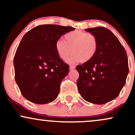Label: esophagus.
<instances>
[{"label":"esophagus","mask_w":135,"mask_h":135,"mask_svg":"<svg viewBox=\"0 0 135 135\" xmlns=\"http://www.w3.org/2000/svg\"><path fill=\"white\" fill-rule=\"evenodd\" d=\"M75 66H74V65H70V70L75 69Z\"/></svg>","instance_id":"34e87169"}]
</instances>
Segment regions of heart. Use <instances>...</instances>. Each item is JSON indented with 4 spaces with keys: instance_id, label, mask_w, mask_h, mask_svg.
Masks as SVG:
<instances>
[{
    "instance_id": "obj_1",
    "label": "heart",
    "mask_w": 135,
    "mask_h": 135,
    "mask_svg": "<svg viewBox=\"0 0 135 135\" xmlns=\"http://www.w3.org/2000/svg\"><path fill=\"white\" fill-rule=\"evenodd\" d=\"M98 49V41L95 35L81 30L66 33L63 40H58L55 49L59 58L66 60L74 53L68 62L73 63L80 61L88 62L93 58Z\"/></svg>"
}]
</instances>
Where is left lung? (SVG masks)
<instances>
[{
    "label": "left lung",
    "instance_id": "left-lung-1",
    "mask_svg": "<svg viewBox=\"0 0 135 135\" xmlns=\"http://www.w3.org/2000/svg\"><path fill=\"white\" fill-rule=\"evenodd\" d=\"M95 35L98 49L93 58L77 66V87L86 101L101 105L116 98L129 72L126 51L111 31L98 27L85 30Z\"/></svg>",
    "mask_w": 135,
    "mask_h": 135
}]
</instances>
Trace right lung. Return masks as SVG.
I'll use <instances>...</instances> for the list:
<instances>
[{
	"label": "right lung",
	"instance_id": "right-lung-1",
	"mask_svg": "<svg viewBox=\"0 0 135 135\" xmlns=\"http://www.w3.org/2000/svg\"><path fill=\"white\" fill-rule=\"evenodd\" d=\"M74 30L71 27L42 25L25 34L15 53L14 66L16 84L27 100L46 104L58 97L69 66L59 58L55 44L63 34Z\"/></svg>",
	"mask_w": 135,
	"mask_h": 135
}]
</instances>
